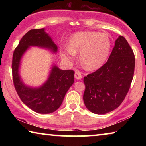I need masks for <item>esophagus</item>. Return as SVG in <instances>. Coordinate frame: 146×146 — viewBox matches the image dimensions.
Wrapping results in <instances>:
<instances>
[{"label": "esophagus", "instance_id": "esophagus-1", "mask_svg": "<svg viewBox=\"0 0 146 146\" xmlns=\"http://www.w3.org/2000/svg\"><path fill=\"white\" fill-rule=\"evenodd\" d=\"M74 77L76 79H78V80H80L82 78V74L80 72L79 70H76L75 72V74H74Z\"/></svg>", "mask_w": 146, "mask_h": 146}]
</instances>
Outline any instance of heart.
Segmentation results:
<instances>
[{
  "instance_id": "obj_1",
  "label": "heart",
  "mask_w": 146,
  "mask_h": 146,
  "mask_svg": "<svg viewBox=\"0 0 146 146\" xmlns=\"http://www.w3.org/2000/svg\"><path fill=\"white\" fill-rule=\"evenodd\" d=\"M111 48V40L106 33L100 32H80L74 35L69 40V47L62 52L63 59L72 61L76 53L80 52V58L83 66L94 70L106 62Z\"/></svg>"
}]
</instances>
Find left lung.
Instances as JSON below:
<instances>
[{
  "instance_id": "1",
  "label": "left lung",
  "mask_w": 146,
  "mask_h": 146,
  "mask_svg": "<svg viewBox=\"0 0 146 146\" xmlns=\"http://www.w3.org/2000/svg\"><path fill=\"white\" fill-rule=\"evenodd\" d=\"M134 68L132 49L125 38L119 36L107 62L84 78L83 99L88 110L105 114L116 109L128 92Z\"/></svg>"
}]
</instances>
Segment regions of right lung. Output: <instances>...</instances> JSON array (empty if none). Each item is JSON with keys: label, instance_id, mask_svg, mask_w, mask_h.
<instances>
[{"label": "right lung", "instance_id": "1", "mask_svg": "<svg viewBox=\"0 0 146 146\" xmlns=\"http://www.w3.org/2000/svg\"><path fill=\"white\" fill-rule=\"evenodd\" d=\"M29 46H39L57 51V46L44 29H32L27 32L14 50L12 61L13 80L15 90L22 102L32 110L39 113H50L60 106L67 91L74 83V72L62 70L54 66L48 80L38 88L24 84L19 76V68L22 56Z\"/></svg>", "mask_w": 146, "mask_h": 146}]
</instances>
